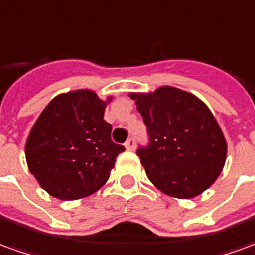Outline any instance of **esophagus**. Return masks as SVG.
Masks as SVG:
<instances>
[{
	"mask_svg": "<svg viewBox=\"0 0 255 255\" xmlns=\"http://www.w3.org/2000/svg\"><path fill=\"white\" fill-rule=\"evenodd\" d=\"M126 148H127L128 150H134L135 148V138L134 136H129L127 139V142H126Z\"/></svg>",
	"mask_w": 255,
	"mask_h": 255,
	"instance_id": "1",
	"label": "esophagus"
}]
</instances>
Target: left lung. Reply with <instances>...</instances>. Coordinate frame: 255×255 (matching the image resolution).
Segmentation results:
<instances>
[{"label":"left lung","mask_w":255,"mask_h":255,"mask_svg":"<svg viewBox=\"0 0 255 255\" xmlns=\"http://www.w3.org/2000/svg\"><path fill=\"white\" fill-rule=\"evenodd\" d=\"M129 96L146 126L148 145L138 146L136 155L150 181L176 198H193L212 186L228 146L207 106L171 86Z\"/></svg>","instance_id":"1"}]
</instances>
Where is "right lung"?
<instances>
[{"label":"right lung","mask_w":255,"mask_h":255,"mask_svg":"<svg viewBox=\"0 0 255 255\" xmlns=\"http://www.w3.org/2000/svg\"><path fill=\"white\" fill-rule=\"evenodd\" d=\"M105 110L95 92H69L53 99L33 126L26 141L27 166L55 198L78 200L98 191L126 150L112 141Z\"/></svg>","instance_id":"right-lung-1"}]
</instances>
